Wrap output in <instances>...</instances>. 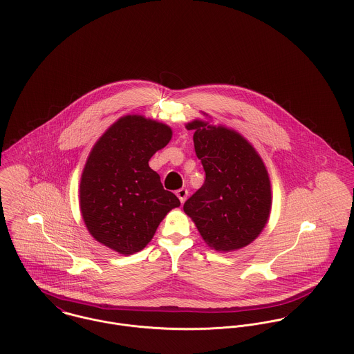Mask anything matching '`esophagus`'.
<instances>
[{"label":"esophagus","instance_id":"1","mask_svg":"<svg viewBox=\"0 0 354 354\" xmlns=\"http://www.w3.org/2000/svg\"><path fill=\"white\" fill-rule=\"evenodd\" d=\"M176 196L180 199V202H185L186 198L189 196V192H187V189H179V190L176 192Z\"/></svg>","mask_w":354,"mask_h":354}]
</instances>
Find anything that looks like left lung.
<instances>
[{
	"mask_svg": "<svg viewBox=\"0 0 354 354\" xmlns=\"http://www.w3.org/2000/svg\"><path fill=\"white\" fill-rule=\"evenodd\" d=\"M196 158L205 183L183 210L196 223L203 240L216 251H235L254 241L265 228L272 209L268 169L252 145L235 130L196 119Z\"/></svg>",
	"mask_w": 354,
	"mask_h": 354,
	"instance_id": "8db88e82",
	"label": "left lung"
}]
</instances>
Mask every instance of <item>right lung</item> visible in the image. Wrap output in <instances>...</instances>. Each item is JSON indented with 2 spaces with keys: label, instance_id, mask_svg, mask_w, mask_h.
I'll return each instance as SVG.
<instances>
[{
  "label": "right lung",
  "instance_id": "add662e5",
  "mask_svg": "<svg viewBox=\"0 0 354 354\" xmlns=\"http://www.w3.org/2000/svg\"><path fill=\"white\" fill-rule=\"evenodd\" d=\"M171 137L164 123L126 115L97 140L81 175L80 209L99 243L123 255L138 252L167 213L180 205L148 164Z\"/></svg>",
  "mask_w": 354,
  "mask_h": 354
}]
</instances>
